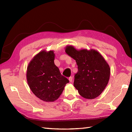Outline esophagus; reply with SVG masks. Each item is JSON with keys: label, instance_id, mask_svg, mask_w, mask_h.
I'll return each mask as SVG.
<instances>
[{"label": "esophagus", "instance_id": "esophagus-1", "mask_svg": "<svg viewBox=\"0 0 132 132\" xmlns=\"http://www.w3.org/2000/svg\"><path fill=\"white\" fill-rule=\"evenodd\" d=\"M69 81H70V82H72V81H73V77H69Z\"/></svg>", "mask_w": 132, "mask_h": 132}]
</instances>
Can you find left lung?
Returning a JSON list of instances; mask_svg holds the SVG:
<instances>
[{"label":"left lung","instance_id":"left-lung-1","mask_svg":"<svg viewBox=\"0 0 132 132\" xmlns=\"http://www.w3.org/2000/svg\"><path fill=\"white\" fill-rule=\"evenodd\" d=\"M65 52L74 60L78 71L75 74L74 86L84 98L94 99L105 90L110 76V68L102 55L93 49L77 50L67 46Z\"/></svg>","mask_w":132,"mask_h":132}]
</instances>
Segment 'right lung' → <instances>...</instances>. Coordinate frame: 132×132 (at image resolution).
Here are the masks:
<instances>
[{
  "label": "right lung",
  "mask_w": 132,
  "mask_h": 132,
  "mask_svg": "<svg viewBox=\"0 0 132 132\" xmlns=\"http://www.w3.org/2000/svg\"><path fill=\"white\" fill-rule=\"evenodd\" d=\"M54 57L53 51H42L32 59L27 68L26 78L31 90L45 102L57 100L69 82L54 64Z\"/></svg>",
  "instance_id": "right-lung-1"
}]
</instances>
